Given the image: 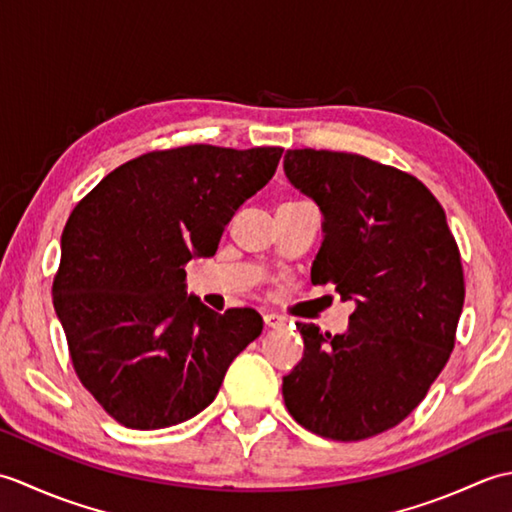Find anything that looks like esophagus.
Masks as SVG:
<instances>
[{"instance_id":"esophagus-1","label":"esophagus","mask_w":512,"mask_h":512,"mask_svg":"<svg viewBox=\"0 0 512 512\" xmlns=\"http://www.w3.org/2000/svg\"><path fill=\"white\" fill-rule=\"evenodd\" d=\"M264 325L268 330H279V328H284V325H286V319L279 317V314L268 312V314H264Z\"/></svg>"}]
</instances>
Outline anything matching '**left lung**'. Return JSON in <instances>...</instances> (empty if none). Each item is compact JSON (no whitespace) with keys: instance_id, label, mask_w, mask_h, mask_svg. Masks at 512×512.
I'll return each mask as SVG.
<instances>
[{"instance_id":"8db88e82","label":"left lung","mask_w":512,"mask_h":512,"mask_svg":"<svg viewBox=\"0 0 512 512\" xmlns=\"http://www.w3.org/2000/svg\"><path fill=\"white\" fill-rule=\"evenodd\" d=\"M284 169L325 217L312 284L356 301L345 334L297 323L303 358L284 376V402L317 436H378L420 405L453 352L460 248L436 195L411 173L328 149H288Z\"/></svg>"}]
</instances>
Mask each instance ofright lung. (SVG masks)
Masks as SVG:
<instances>
[{
	"mask_svg": "<svg viewBox=\"0 0 512 512\" xmlns=\"http://www.w3.org/2000/svg\"><path fill=\"white\" fill-rule=\"evenodd\" d=\"M281 147L187 145L127 160L74 206L52 281L72 367L123 427L151 431L209 407L264 330L253 308L217 314L184 292L226 224L275 176Z\"/></svg>",
	"mask_w": 512,
	"mask_h": 512,
	"instance_id": "right-lung-1",
	"label": "right lung"
}]
</instances>
